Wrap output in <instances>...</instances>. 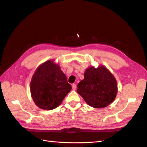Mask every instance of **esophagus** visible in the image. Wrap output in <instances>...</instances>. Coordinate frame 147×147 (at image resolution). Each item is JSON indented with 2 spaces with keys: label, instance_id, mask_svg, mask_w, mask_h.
I'll use <instances>...</instances> for the list:
<instances>
[{
  "label": "esophagus",
  "instance_id": "obj_1",
  "mask_svg": "<svg viewBox=\"0 0 147 147\" xmlns=\"http://www.w3.org/2000/svg\"><path fill=\"white\" fill-rule=\"evenodd\" d=\"M76 88V86L75 84H73V85H72V89L73 90H75Z\"/></svg>",
  "mask_w": 147,
  "mask_h": 147
}]
</instances>
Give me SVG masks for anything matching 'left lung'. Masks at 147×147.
Returning <instances> with one entry per match:
<instances>
[{
  "instance_id": "left-lung-1",
  "label": "left lung",
  "mask_w": 147,
  "mask_h": 147,
  "mask_svg": "<svg viewBox=\"0 0 147 147\" xmlns=\"http://www.w3.org/2000/svg\"><path fill=\"white\" fill-rule=\"evenodd\" d=\"M84 79L78 84L77 92L87 104L94 108H104L113 102L117 93L115 77L104 65L90 66L84 74Z\"/></svg>"
}]
</instances>
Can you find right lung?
I'll return each instance as SVG.
<instances>
[{
    "mask_svg": "<svg viewBox=\"0 0 147 147\" xmlns=\"http://www.w3.org/2000/svg\"><path fill=\"white\" fill-rule=\"evenodd\" d=\"M71 86L65 74L53 60L37 67L30 83V91L35 104L43 110H52L61 104Z\"/></svg>",
    "mask_w": 147,
    "mask_h": 147,
    "instance_id": "obj_1",
    "label": "right lung"
}]
</instances>
